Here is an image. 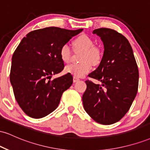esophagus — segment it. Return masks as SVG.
<instances>
[{
	"label": "esophagus",
	"mask_w": 150,
	"mask_h": 150,
	"mask_svg": "<svg viewBox=\"0 0 150 150\" xmlns=\"http://www.w3.org/2000/svg\"><path fill=\"white\" fill-rule=\"evenodd\" d=\"M79 80H80V79H79L78 77H73V82H78Z\"/></svg>",
	"instance_id": "1"
}]
</instances>
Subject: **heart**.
<instances>
[{
	"instance_id": "heart-1",
	"label": "heart",
	"mask_w": 150,
	"mask_h": 150,
	"mask_svg": "<svg viewBox=\"0 0 150 150\" xmlns=\"http://www.w3.org/2000/svg\"><path fill=\"white\" fill-rule=\"evenodd\" d=\"M75 48L84 50L82 61L80 63H71L65 68V72L71 74L75 77H80L89 73L92 69L93 64H97L101 61V52L100 49L94 46V42L90 37L81 35L74 40ZM60 56L65 63L69 62L71 56V50L68 44H64L60 49Z\"/></svg>"
}]
</instances>
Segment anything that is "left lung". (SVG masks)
<instances>
[{
    "label": "left lung",
    "instance_id": "obj_1",
    "mask_svg": "<svg viewBox=\"0 0 150 150\" xmlns=\"http://www.w3.org/2000/svg\"><path fill=\"white\" fill-rule=\"evenodd\" d=\"M93 34L101 38L104 51L100 64L89 77L101 84L86 80L82 102L92 119L100 124L111 125L125 116L135 99L138 68L131 46L124 36L108 28L97 29Z\"/></svg>",
    "mask_w": 150,
    "mask_h": 150
}]
</instances>
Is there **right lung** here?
<instances>
[{"mask_svg": "<svg viewBox=\"0 0 150 150\" xmlns=\"http://www.w3.org/2000/svg\"><path fill=\"white\" fill-rule=\"evenodd\" d=\"M82 30L46 27L22 39L12 58L10 80L15 99L27 116L43 118L58 106L63 92L73 84V76L50 79L64 68L61 46Z\"/></svg>", "mask_w": 150, "mask_h": 150, "instance_id": "1", "label": "right lung"}]
</instances>
